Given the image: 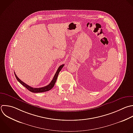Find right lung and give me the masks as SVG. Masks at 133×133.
Masks as SVG:
<instances>
[{
    "instance_id": "add662e5",
    "label": "right lung",
    "mask_w": 133,
    "mask_h": 133,
    "mask_svg": "<svg viewBox=\"0 0 133 133\" xmlns=\"http://www.w3.org/2000/svg\"><path fill=\"white\" fill-rule=\"evenodd\" d=\"M64 65V64H62L61 65H60L58 68V69L56 74L54 75V77L52 80L51 81V82L50 83V84L49 85H47L46 86L43 87H41V88H34V87H32L29 86L28 85L26 84L25 83L22 82L21 80H20L18 78V77L17 76V75L16 74L15 72V76H16L17 79L18 81V82L21 84H22L23 86H24L26 88H27L29 91H31L32 92H36H36H45V91H49V90H50V89H51L53 88V87L54 86V85L55 84V83H56V82L57 81V79L58 76L59 75V72H60V71L61 70L62 68L63 67Z\"/></svg>"
}]
</instances>
